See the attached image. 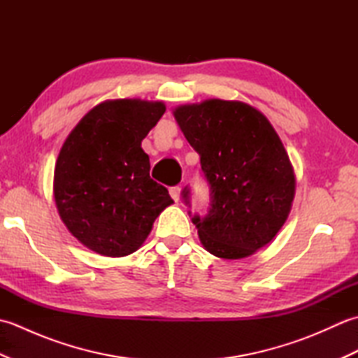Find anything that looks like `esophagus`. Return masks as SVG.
Segmentation results:
<instances>
[{
    "label": "esophagus",
    "mask_w": 358,
    "mask_h": 358,
    "mask_svg": "<svg viewBox=\"0 0 358 358\" xmlns=\"http://www.w3.org/2000/svg\"><path fill=\"white\" fill-rule=\"evenodd\" d=\"M169 192H171V196H172V199H173L175 201H178V200H180V192H181V187H180V186H173V187H171V189H169Z\"/></svg>",
    "instance_id": "obj_1"
}]
</instances>
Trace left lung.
Returning <instances> with one entry per match:
<instances>
[{"label": "left lung", "mask_w": 358, "mask_h": 358, "mask_svg": "<svg viewBox=\"0 0 358 358\" xmlns=\"http://www.w3.org/2000/svg\"><path fill=\"white\" fill-rule=\"evenodd\" d=\"M199 152L210 206L192 215L204 249L220 258H243L275 237L295 194L292 164L262 112L241 101L208 100L173 112ZM189 189L183 199L189 204Z\"/></svg>", "instance_id": "1"}]
</instances>
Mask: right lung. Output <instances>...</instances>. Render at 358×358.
<instances>
[{
  "label": "right lung",
  "mask_w": 358,
  "mask_h": 358,
  "mask_svg": "<svg viewBox=\"0 0 358 358\" xmlns=\"http://www.w3.org/2000/svg\"><path fill=\"white\" fill-rule=\"evenodd\" d=\"M166 108L163 103L113 100L86 113L57 159L53 194L67 229L106 257L135 252L172 199L150 178L141 141Z\"/></svg>",
  "instance_id": "add662e5"
}]
</instances>
